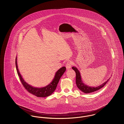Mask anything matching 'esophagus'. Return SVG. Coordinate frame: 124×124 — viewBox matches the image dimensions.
Returning <instances> with one entry per match:
<instances>
[{"mask_svg": "<svg viewBox=\"0 0 124 124\" xmlns=\"http://www.w3.org/2000/svg\"><path fill=\"white\" fill-rule=\"evenodd\" d=\"M72 65V62L69 61H68V62H67V63L66 64L65 66H66V68H67V69H69L71 68V66Z\"/></svg>", "mask_w": 124, "mask_h": 124, "instance_id": "esophagus-1", "label": "esophagus"}]
</instances>
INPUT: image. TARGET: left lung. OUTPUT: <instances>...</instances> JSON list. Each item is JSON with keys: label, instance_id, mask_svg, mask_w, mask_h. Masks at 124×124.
<instances>
[{"label": "left lung", "instance_id": "8db88e82", "mask_svg": "<svg viewBox=\"0 0 124 124\" xmlns=\"http://www.w3.org/2000/svg\"><path fill=\"white\" fill-rule=\"evenodd\" d=\"M72 69L75 71L76 72V83L77 85V87L83 93H93L100 90L106 84V83L108 81L109 79H108L106 82L104 83L103 84L101 85L100 86L94 87H90L83 83L82 81L81 78V75L80 72L75 67H72Z\"/></svg>", "mask_w": 124, "mask_h": 124}]
</instances>
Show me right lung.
Listing matches in <instances>:
<instances>
[{
	"instance_id": "add662e5",
	"label": "right lung",
	"mask_w": 124,
	"mask_h": 124,
	"mask_svg": "<svg viewBox=\"0 0 124 124\" xmlns=\"http://www.w3.org/2000/svg\"><path fill=\"white\" fill-rule=\"evenodd\" d=\"M15 64L18 75L19 77L20 80L22 83L23 85L24 86V88L27 91H28V92H29L30 93H32V94L35 95L37 97H46L52 94L56 88L60 78L62 76V75L64 74V73L66 70V68L65 67H62L56 72L53 81L49 85L44 87L36 88L31 86V85H28L27 83H26L24 81V79L21 77V75H20L18 70L17 63V58H16Z\"/></svg>"
}]
</instances>
